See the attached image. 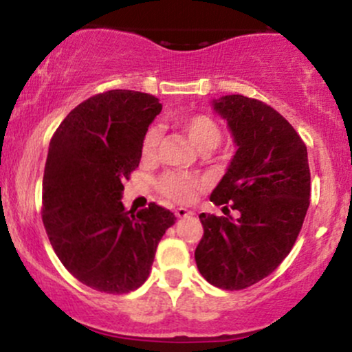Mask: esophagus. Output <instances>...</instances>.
I'll return each mask as SVG.
<instances>
[{
  "mask_svg": "<svg viewBox=\"0 0 352 352\" xmlns=\"http://www.w3.org/2000/svg\"><path fill=\"white\" fill-rule=\"evenodd\" d=\"M175 215L179 219H184V217H188V215H192V212L188 210V208H185V207H177L175 208Z\"/></svg>",
  "mask_w": 352,
  "mask_h": 352,
  "instance_id": "esophagus-1",
  "label": "esophagus"
}]
</instances>
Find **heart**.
Masks as SVG:
<instances>
[{
	"instance_id": "heart-1",
	"label": "heart",
	"mask_w": 352,
	"mask_h": 352,
	"mask_svg": "<svg viewBox=\"0 0 352 352\" xmlns=\"http://www.w3.org/2000/svg\"><path fill=\"white\" fill-rule=\"evenodd\" d=\"M180 126L185 130V133L190 137V140L200 148L202 152L215 148L222 140V130L219 123L214 118L204 113L187 115L180 120ZM158 142H160V129L157 125H152L146 129L142 138L140 152L145 160H152L157 155ZM204 180L199 177L190 175V173L182 172H165L164 175L158 177L157 188L162 195L167 199L175 200V202H188L197 194L200 187H204Z\"/></svg>"
}]
</instances>
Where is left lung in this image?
<instances>
[{
  "instance_id": "8db88e82",
  "label": "left lung",
  "mask_w": 352,
  "mask_h": 352,
  "mask_svg": "<svg viewBox=\"0 0 352 352\" xmlns=\"http://www.w3.org/2000/svg\"><path fill=\"white\" fill-rule=\"evenodd\" d=\"M212 105L227 120L237 152L210 195L226 217L199 215L195 262L212 285L241 291L272 274L296 244L311 197L307 148L261 100L227 95ZM229 208L241 215L232 219Z\"/></svg>"
}]
</instances>
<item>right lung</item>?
Returning a JSON list of instances; mask_svg holds the SVG:
<instances>
[{"label": "right lung", "instance_id": "right-lung-1", "mask_svg": "<svg viewBox=\"0 0 352 352\" xmlns=\"http://www.w3.org/2000/svg\"><path fill=\"white\" fill-rule=\"evenodd\" d=\"M160 110L153 95L110 90L73 108L50 142L41 208L46 234L68 272L95 291L125 294L140 287L158 242L175 223L157 204L133 214L120 200Z\"/></svg>", "mask_w": 352, "mask_h": 352}]
</instances>
